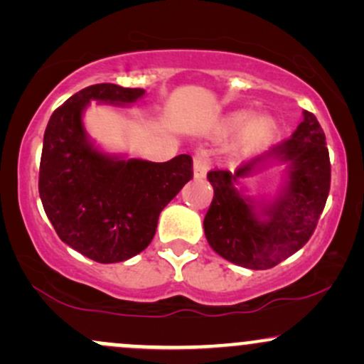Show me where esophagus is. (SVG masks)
<instances>
[{
    "label": "esophagus",
    "instance_id": "1",
    "mask_svg": "<svg viewBox=\"0 0 364 364\" xmlns=\"http://www.w3.org/2000/svg\"><path fill=\"white\" fill-rule=\"evenodd\" d=\"M208 171V159L203 154H198L193 159V174L196 179H202L207 174Z\"/></svg>",
    "mask_w": 364,
    "mask_h": 364
}]
</instances>
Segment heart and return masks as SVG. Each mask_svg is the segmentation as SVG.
Instances as JSON below:
<instances>
[{"label": "heart", "instance_id": "heart-1", "mask_svg": "<svg viewBox=\"0 0 364 364\" xmlns=\"http://www.w3.org/2000/svg\"><path fill=\"white\" fill-rule=\"evenodd\" d=\"M228 127L235 129V132L246 127L240 147L241 150H253L262 147V145H265L267 141L272 139L275 132V121L269 118V116H258V118L252 119V112L240 111L229 118Z\"/></svg>", "mask_w": 364, "mask_h": 364}]
</instances>
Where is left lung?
I'll list each match as a JSON object with an SVG mask.
<instances>
[{"label": "left lung", "mask_w": 364, "mask_h": 364, "mask_svg": "<svg viewBox=\"0 0 364 364\" xmlns=\"http://www.w3.org/2000/svg\"><path fill=\"white\" fill-rule=\"evenodd\" d=\"M303 116L289 139L267 154L235 173L215 169L207 174L214 198L203 231L212 250L225 260L252 270L272 269L301 250L315 232L330 190V159L318 119L310 111ZM274 156L290 162V181L283 195L258 216L251 199L240 194L234 183Z\"/></svg>", "instance_id": "left-lung-1"}]
</instances>
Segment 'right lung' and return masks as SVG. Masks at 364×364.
Wrapping results in <instances>:
<instances>
[{"instance_id":"1","label":"right lung","mask_w":364,"mask_h":364,"mask_svg":"<svg viewBox=\"0 0 364 364\" xmlns=\"http://www.w3.org/2000/svg\"><path fill=\"white\" fill-rule=\"evenodd\" d=\"M144 89L97 83L53 112L44 132L39 195L63 243L99 263L135 257L150 245L159 214L193 178V161L118 159L87 140L82 114L90 101L135 102Z\"/></svg>"}]
</instances>
